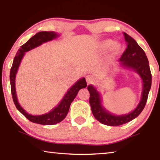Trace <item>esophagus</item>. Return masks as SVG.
I'll list each match as a JSON object with an SVG mask.
<instances>
[{
    "label": "esophagus",
    "instance_id": "1",
    "mask_svg": "<svg viewBox=\"0 0 160 160\" xmlns=\"http://www.w3.org/2000/svg\"><path fill=\"white\" fill-rule=\"evenodd\" d=\"M86 81H87V82H88V84H90V83L92 82V78L91 75H87V76H86Z\"/></svg>",
    "mask_w": 160,
    "mask_h": 160
}]
</instances>
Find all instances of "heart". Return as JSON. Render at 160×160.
<instances>
[{"instance_id":"obj_1","label":"heart","mask_w":160,"mask_h":160,"mask_svg":"<svg viewBox=\"0 0 160 160\" xmlns=\"http://www.w3.org/2000/svg\"><path fill=\"white\" fill-rule=\"evenodd\" d=\"M109 48H110L109 51V58H115L120 55L121 49H122L121 44L118 42H114L112 39H107L102 40V41L99 42L97 46V50L101 51V52L107 51L109 49Z\"/></svg>"}]
</instances>
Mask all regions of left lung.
<instances>
[{"mask_svg": "<svg viewBox=\"0 0 160 160\" xmlns=\"http://www.w3.org/2000/svg\"><path fill=\"white\" fill-rule=\"evenodd\" d=\"M127 48L121 56L119 61L123 68H131L138 72L142 80V92L140 102L135 109L128 114L116 116L112 114L104 109L101 102V95L92 85H88L90 92V104L92 112L100 123L110 126L123 125L132 121L140 115L147 102L148 94L152 85V75L147 56L136 41L124 32Z\"/></svg>", "mask_w": 160, "mask_h": 160, "instance_id": "left-lung-1", "label": "left lung"}]
</instances>
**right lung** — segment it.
Wrapping results in <instances>:
<instances>
[{
	"instance_id": "right-lung-1",
	"label": "right lung",
	"mask_w": 160,
	"mask_h": 160,
	"mask_svg": "<svg viewBox=\"0 0 160 160\" xmlns=\"http://www.w3.org/2000/svg\"><path fill=\"white\" fill-rule=\"evenodd\" d=\"M58 37V35L54 32H39L34 36L31 37L25 44L22 45L20 49L18 51L17 54H16L14 60H13V63L10 72L11 93L16 108L18 109L19 112L22 113L32 122L42 124V125H54V124H56L63 121L67 116L70 109V104L73 101L75 97L77 96L78 92L80 89L85 88L87 87L85 78H81L68 90L63 99L61 100L60 104H58L57 107H56L49 112L43 115L33 116L29 114L28 112H26V111L19 104L15 91V76L20 62L24 55H25V53L39 47L43 43L56 39Z\"/></svg>"
}]
</instances>
